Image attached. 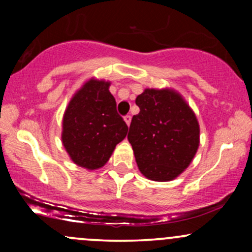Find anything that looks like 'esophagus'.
Segmentation results:
<instances>
[{
	"instance_id": "esophagus-1",
	"label": "esophagus",
	"mask_w": 252,
	"mask_h": 252,
	"mask_svg": "<svg viewBox=\"0 0 252 252\" xmlns=\"http://www.w3.org/2000/svg\"><path fill=\"white\" fill-rule=\"evenodd\" d=\"M124 121H126V126H130V123H131V116H130V115H126V117H124Z\"/></svg>"
}]
</instances>
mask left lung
<instances>
[{
  "instance_id": "1",
  "label": "left lung",
  "mask_w": 252,
  "mask_h": 252,
  "mask_svg": "<svg viewBox=\"0 0 252 252\" xmlns=\"http://www.w3.org/2000/svg\"><path fill=\"white\" fill-rule=\"evenodd\" d=\"M128 140L138 169L149 180L170 181L192 162L199 147V123L180 94L146 89L136 98Z\"/></svg>"
}]
</instances>
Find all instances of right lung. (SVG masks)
Wrapping results in <instances>:
<instances>
[{
    "mask_svg": "<svg viewBox=\"0 0 252 252\" xmlns=\"http://www.w3.org/2000/svg\"><path fill=\"white\" fill-rule=\"evenodd\" d=\"M109 86L105 80H88L74 94L63 114V147L74 163L90 170L108 162L128 132Z\"/></svg>",
    "mask_w": 252,
    "mask_h": 252,
    "instance_id": "1",
    "label": "right lung"
}]
</instances>
